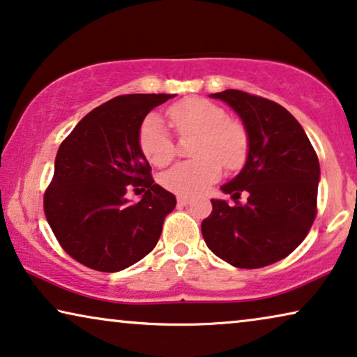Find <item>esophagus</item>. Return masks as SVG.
<instances>
[{"label":"esophagus","instance_id":"obj_1","mask_svg":"<svg viewBox=\"0 0 357 357\" xmlns=\"http://www.w3.org/2000/svg\"><path fill=\"white\" fill-rule=\"evenodd\" d=\"M190 204V199L189 197H184V195H179L178 197V205L179 207H185V205Z\"/></svg>","mask_w":357,"mask_h":357}]
</instances>
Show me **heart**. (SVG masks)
<instances>
[{
    "instance_id": "1",
    "label": "heart",
    "mask_w": 357,
    "mask_h": 357,
    "mask_svg": "<svg viewBox=\"0 0 357 357\" xmlns=\"http://www.w3.org/2000/svg\"><path fill=\"white\" fill-rule=\"evenodd\" d=\"M168 118L179 134H199L194 147L195 160L181 162L162 176L172 192L194 197L207 190L222 176V163L228 169L239 168L248 155V132L228 118L220 105L205 98H188L168 109ZM139 147L153 167H167L176 147L160 114L152 113L139 129Z\"/></svg>"
}]
</instances>
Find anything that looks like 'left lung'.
I'll use <instances>...</instances> for the list:
<instances>
[{"label":"left lung","mask_w":357,"mask_h":357,"mask_svg":"<svg viewBox=\"0 0 357 357\" xmlns=\"http://www.w3.org/2000/svg\"><path fill=\"white\" fill-rule=\"evenodd\" d=\"M238 113L248 132V158L222 185L234 205L212 199L202 222L208 249L238 268H260L288 257L303 243L317 213L320 167L301 124L272 100L228 89L212 93ZM241 192L250 194L241 204Z\"/></svg>","instance_id":"8db88e82"}]
</instances>
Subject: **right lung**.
<instances>
[{
    "label": "right lung",
    "mask_w": 357,
    "mask_h": 357,
    "mask_svg": "<svg viewBox=\"0 0 357 357\" xmlns=\"http://www.w3.org/2000/svg\"><path fill=\"white\" fill-rule=\"evenodd\" d=\"M169 93L121 95L80 119L59 145L43 197L61 248L85 267L119 272L152 252L176 197L152 179L139 129ZM130 188L144 192L130 203Z\"/></svg>",
    "instance_id": "1"
}]
</instances>
